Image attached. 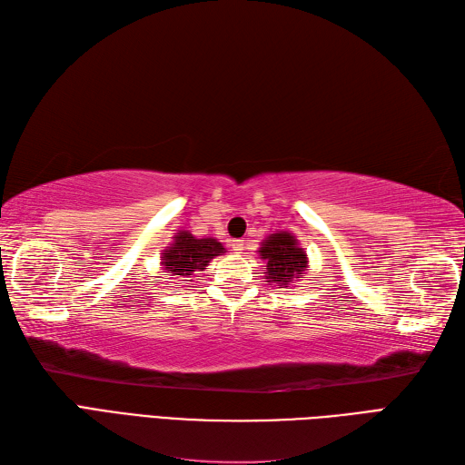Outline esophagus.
I'll return each mask as SVG.
<instances>
[{
  "label": "esophagus",
  "mask_w": 465,
  "mask_h": 465,
  "mask_svg": "<svg viewBox=\"0 0 465 465\" xmlns=\"http://www.w3.org/2000/svg\"><path fill=\"white\" fill-rule=\"evenodd\" d=\"M232 250L234 252H242L244 250V241H232Z\"/></svg>",
  "instance_id": "esophagus-1"
}]
</instances>
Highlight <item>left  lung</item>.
<instances>
[{"instance_id": "left-lung-1", "label": "left lung", "mask_w": 465, "mask_h": 465, "mask_svg": "<svg viewBox=\"0 0 465 465\" xmlns=\"http://www.w3.org/2000/svg\"><path fill=\"white\" fill-rule=\"evenodd\" d=\"M258 254L265 260L267 283H277L279 289L294 283L308 267L306 252L299 246L297 238L287 231L267 236Z\"/></svg>"}]
</instances>
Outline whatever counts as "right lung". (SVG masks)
<instances>
[{
	"label": "right lung",
	"instance_id": "add662e5",
	"mask_svg": "<svg viewBox=\"0 0 465 465\" xmlns=\"http://www.w3.org/2000/svg\"><path fill=\"white\" fill-rule=\"evenodd\" d=\"M224 254V248L215 238H198L190 231H178L173 236V244L163 252V265L166 272L178 277H192L203 272L215 256Z\"/></svg>",
	"mask_w": 465,
	"mask_h": 465
}]
</instances>
